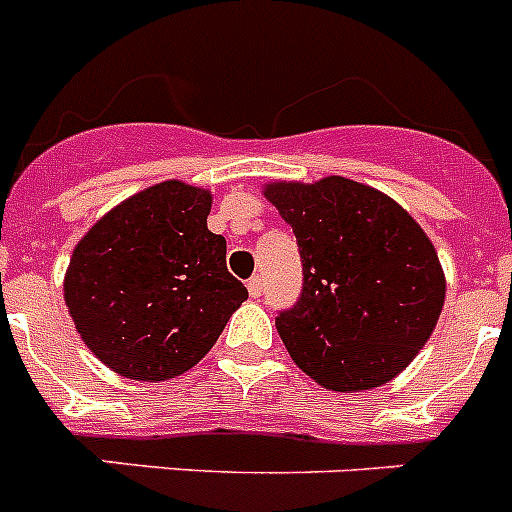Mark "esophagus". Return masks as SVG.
I'll list each match as a JSON object with an SVG mask.
<instances>
[{"instance_id": "esophagus-1", "label": "esophagus", "mask_w": 512, "mask_h": 512, "mask_svg": "<svg viewBox=\"0 0 512 512\" xmlns=\"http://www.w3.org/2000/svg\"><path fill=\"white\" fill-rule=\"evenodd\" d=\"M261 292H264V282H261V277H251V279H248V295H251V297H261Z\"/></svg>"}]
</instances>
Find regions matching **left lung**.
<instances>
[{
  "mask_svg": "<svg viewBox=\"0 0 512 512\" xmlns=\"http://www.w3.org/2000/svg\"><path fill=\"white\" fill-rule=\"evenodd\" d=\"M266 197L302 259L300 297L277 315L289 356L328 390L390 382L431 338L446 297L428 235L390 197L343 176L269 184Z\"/></svg>",
  "mask_w": 512,
  "mask_h": 512,
  "instance_id": "obj_1",
  "label": "left lung"
}]
</instances>
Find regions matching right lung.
<instances>
[{"instance_id": "1", "label": "right lung", "mask_w": 512, "mask_h": 512, "mask_svg": "<svg viewBox=\"0 0 512 512\" xmlns=\"http://www.w3.org/2000/svg\"><path fill=\"white\" fill-rule=\"evenodd\" d=\"M210 192L164 182L135 194L74 248L63 295L102 364L138 382L192 369L215 346L248 289L207 230Z\"/></svg>"}]
</instances>
